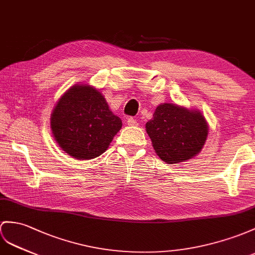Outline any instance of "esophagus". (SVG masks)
Segmentation results:
<instances>
[{"mask_svg":"<svg viewBox=\"0 0 255 255\" xmlns=\"http://www.w3.org/2000/svg\"><path fill=\"white\" fill-rule=\"evenodd\" d=\"M127 124L129 127H135V126H137V121H136L134 118H128L127 121Z\"/></svg>","mask_w":255,"mask_h":255,"instance_id":"1","label":"esophagus"}]
</instances>
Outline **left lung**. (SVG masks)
I'll return each mask as SVG.
<instances>
[{"mask_svg":"<svg viewBox=\"0 0 255 255\" xmlns=\"http://www.w3.org/2000/svg\"><path fill=\"white\" fill-rule=\"evenodd\" d=\"M146 132L159 158L167 164H177L202 150L209 126L200 110L163 103L146 123Z\"/></svg>","mask_w":255,"mask_h":255,"instance_id":"left-lung-1","label":"left lung"}]
</instances>
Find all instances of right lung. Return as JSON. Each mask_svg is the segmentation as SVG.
I'll list each match as a JSON object with an SVG mask.
<instances>
[{
    "label": "right lung",
    "instance_id": "1",
    "mask_svg": "<svg viewBox=\"0 0 255 255\" xmlns=\"http://www.w3.org/2000/svg\"><path fill=\"white\" fill-rule=\"evenodd\" d=\"M122 121L109 109L103 93L90 84H74L60 96L51 115L54 139L77 160H91L107 150Z\"/></svg>",
    "mask_w": 255,
    "mask_h": 255
}]
</instances>
